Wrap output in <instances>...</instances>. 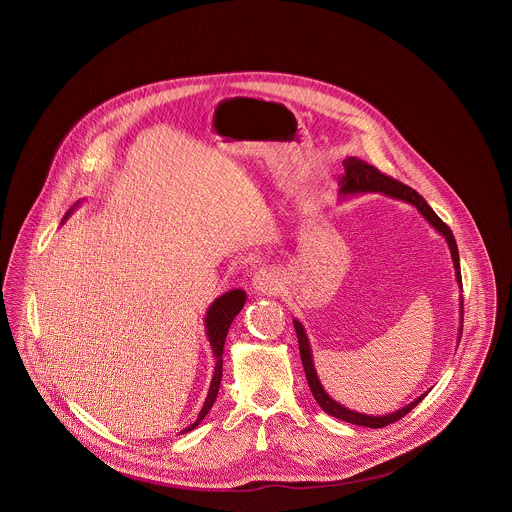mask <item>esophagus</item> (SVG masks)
Here are the masks:
<instances>
[{"label":"esophagus","instance_id":"1","mask_svg":"<svg viewBox=\"0 0 512 512\" xmlns=\"http://www.w3.org/2000/svg\"><path fill=\"white\" fill-rule=\"evenodd\" d=\"M251 293L255 295H274L280 290V280L272 270H257L251 278Z\"/></svg>","mask_w":512,"mask_h":512}]
</instances>
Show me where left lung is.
Returning a JSON list of instances; mask_svg holds the SVG:
<instances>
[{"instance_id":"1","label":"left lung","mask_w":512,"mask_h":512,"mask_svg":"<svg viewBox=\"0 0 512 512\" xmlns=\"http://www.w3.org/2000/svg\"><path fill=\"white\" fill-rule=\"evenodd\" d=\"M343 167H345V174L341 176L340 182V195L341 199L345 197H351V195L359 194H382L391 199H397V201H405L409 205H413L414 209L428 220V224L438 230L439 234L445 238L447 247L451 251V259H453V267H455V278H457V284L459 288L463 290V280H461V263H459V249H457V242H455V236L453 232L449 230V226L439 219L438 215L432 211V207L426 203V199L418 192H414L413 188L393 180L390 176L382 174L378 169H374L372 165H368L363 159L359 157H345L343 161ZM459 317H461V328H459V338L461 340V334H463V295H461V303H459ZM293 326H295V334H297V341H299V353H301V361H303V368H305V376H307V382H309V388L315 395V401L320 405V409L324 413L332 414L336 418H340L343 422H349V424H357V426H366V428H382V426H388L391 422L403 418L405 414L411 413L414 407L426 397V393H422L420 397H416L414 401H411L409 405L393 411L388 414H365L359 413V411H351L347 407H343L341 403H338L336 399H332L320 378H318L317 368H315V361H313V349H311V341L309 336L305 332V326L293 318Z\"/></svg>"}]
</instances>
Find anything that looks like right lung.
Returning a JSON list of instances; mask_svg holds the SVG:
<instances>
[{
	"instance_id": "add662e5",
	"label": "right lung",
	"mask_w": 512,
	"mask_h": 512,
	"mask_svg": "<svg viewBox=\"0 0 512 512\" xmlns=\"http://www.w3.org/2000/svg\"><path fill=\"white\" fill-rule=\"evenodd\" d=\"M78 205H80V201H76L73 205V209H69V213L63 217L61 224L71 217V213H73ZM245 299H247V295H245L244 290H230V292L219 295V297L209 305V309H207V313H205V318H203L205 336H207L209 345H211V349H213L215 372H213V380H211V386H209L207 399H205L201 411L197 414V420H195L194 424H190L188 428H184L180 434H188V432H192L194 428H197L199 422L211 411L213 403L217 401L220 380H222V353H224V341H226V334H228V330H230V324L234 322V318L238 317V313L244 309Z\"/></svg>"
}]
</instances>
